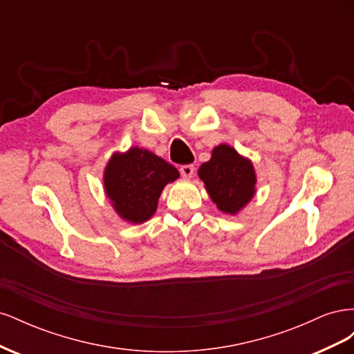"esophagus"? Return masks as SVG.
Segmentation results:
<instances>
[{
  "instance_id": "esophagus-1",
  "label": "esophagus",
  "mask_w": 354,
  "mask_h": 354,
  "mask_svg": "<svg viewBox=\"0 0 354 354\" xmlns=\"http://www.w3.org/2000/svg\"><path fill=\"white\" fill-rule=\"evenodd\" d=\"M194 173H195V167L192 165V164L180 167V174H181V177H183V178H187V180L192 178V177H194Z\"/></svg>"
}]
</instances>
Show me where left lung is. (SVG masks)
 I'll list each match as a JSON object with an SVG mask.
<instances>
[{"label": "left lung", "mask_w": 354, "mask_h": 354, "mask_svg": "<svg viewBox=\"0 0 354 354\" xmlns=\"http://www.w3.org/2000/svg\"><path fill=\"white\" fill-rule=\"evenodd\" d=\"M198 176L211 201L221 212L230 216L239 214L257 192L252 160L226 143L212 149L211 159L199 167Z\"/></svg>", "instance_id": "left-lung-1"}]
</instances>
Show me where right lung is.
<instances>
[{
  "instance_id": "right-lung-1",
  "label": "right lung",
  "mask_w": 354,
  "mask_h": 354,
  "mask_svg": "<svg viewBox=\"0 0 354 354\" xmlns=\"http://www.w3.org/2000/svg\"><path fill=\"white\" fill-rule=\"evenodd\" d=\"M180 177L165 159L133 146L113 152L103 171V189L118 217L142 224L153 217L164 187Z\"/></svg>"
}]
</instances>
